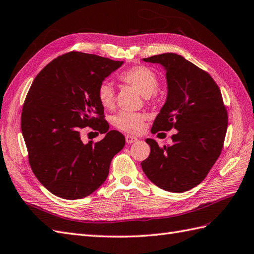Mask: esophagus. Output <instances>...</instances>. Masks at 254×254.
Listing matches in <instances>:
<instances>
[{
    "label": "esophagus",
    "instance_id": "1",
    "mask_svg": "<svg viewBox=\"0 0 254 254\" xmlns=\"http://www.w3.org/2000/svg\"><path fill=\"white\" fill-rule=\"evenodd\" d=\"M126 140L127 144H133L137 140L136 136H133V135H126Z\"/></svg>",
    "mask_w": 254,
    "mask_h": 254
}]
</instances>
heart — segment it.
<instances>
[{
    "label": "heart",
    "instance_id": "heart-1",
    "mask_svg": "<svg viewBox=\"0 0 254 254\" xmlns=\"http://www.w3.org/2000/svg\"><path fill=\"white\" fill-rule=\"evenodd\" d=\"M119 78L125 83L131 85L145 97L155 94L159 86V79L151 69L145 66H135L120 73ZM97 98L99 104L105 109H111L115 106V92L108 82H103L98 86ZM146 116L141 113H122L117 114L113 123L116 127L127 133H137L144 127Z\"/></svg>",
    "mask_w": 254,
    "mask_h": 254
}]
</instances>
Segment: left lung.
I'll return each instance as SVG.
<instances>
[{
  "instance_id": "8db88e82",
  "label": "left lung",
  "mask_w": 254,
  "mask_h": 254,
  "mask_svg": "<svg viewBox=\"0 0 254 254\" xmlns=\"http://www.w3.org/2000/svg\"><path fill=\"white\" fill-rule=\"evenodd\" d=\"M166 70L167 100L151 133L175 128L171 146L147 138L149 157L141 169L155 185L171 192L191 190L208 175L220 157L227 131V111L212 76L174 53L143 60Z\"/></svg>"
}]
</instances>
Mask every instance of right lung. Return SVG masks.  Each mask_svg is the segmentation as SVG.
<instances>
[{"label":"right lung","instance_id":"1","mask_svg":"<svg viewBox=\"0 0 254 254\" xmlns=\"http://www.w3.org/2000/svg\"><path fill=\"white\" fill-rule=\"evenodd\" d=\"M122 64L70 52L47 64L32 82L22 107L21 132L32 172L57 197L75 200L95 191L125 147V136L109 131L97 98L98 86ZM86 126L106 132L105 137L83 143L80 132Z\"/></svg>","mask_w":254,"mask_h":254}]
</instances>
